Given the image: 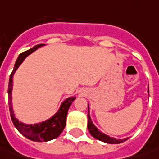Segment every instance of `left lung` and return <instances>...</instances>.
I'll use <instances>...</instances> for the list:
<instances>
[{"label":"left lung","mask_w":159,"mask_h":159,"mask_svg":"<svg viewBox=\"0 0 159 159\" xmlns=\"http://www.w3.org/2000/svg\"><path fill=\"white\" fill-rule=\"evenodd\" d=\"M149 92V90H148ZM90 109H89V105H88V125H87V128L88 130L90 132V134L96 139L102 141L104 143H110V144H118V143H121L129 139V138H124V139H116L114 137H110L109 135H107L106 134L102 133L101 131H99L98 128L94 124L92 123L91 121V119L90 116Z\"/></svg>","instance_id":"1"}]
</instances>
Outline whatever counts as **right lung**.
Segmentation results:
<instances>
[{"label":"right lung","instance_id":"1","mask_svg":"<svg viewBox=\"0 0 159 159\" xmlns=\"http://www.w3.org/2000/svg\"><path fill=\"white\" fill-rule=\"evenodd\" d=\"M44 46V44L37 45L34 47L30 48L25 52L20 53L15 63V67L12 73L9 76L8 88V107H9V112L12 122L16 129L19 131L23 135L27 137L28 139L34 141V142H47L50 140L54 139L61 134L63 129L66 126V119L69 111V107L71 106L72 102L75 99V97L68 98L66 100L61 103V107L59 108L58 112L50 119L38 124H25L20 122L19 120L15 117L14 111L12 108V88H13V75L16 70L18 69L21 63L24 61L25 58L27 57L31 52H33L38 48Z\"/></svg>","mask_w":159,"mask_h":159}]
</instances>
